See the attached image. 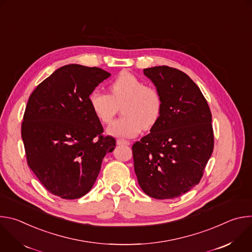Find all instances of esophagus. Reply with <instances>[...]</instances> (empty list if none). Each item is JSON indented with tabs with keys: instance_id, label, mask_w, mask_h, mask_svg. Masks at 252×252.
<instances>
[{
	"instance_id": "esophagus-1",
	"label": "esophagus",
	"mask_w": 252,
	"mask_h": 252,
	"mask_svg": "<svg viewBox=\"0 0 252 252\" xmlns=\"http://www.w3.org/2000/svg\"><path fill=\"white\" fill-rule=\"evenodd\" d=\"M117 145H119V146H129L130 142L128 140H125V139H117Z\"/></svg>"
}]
</instances>
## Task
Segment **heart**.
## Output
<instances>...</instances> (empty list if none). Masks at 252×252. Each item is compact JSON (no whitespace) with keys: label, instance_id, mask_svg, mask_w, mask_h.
Masks as SVG:
<instances>
[{"label":"heart","instance_id":"obj_1","mask_svg":"<svg viewBox=\"0 0 252 252\" xmlns=\"http://www.w3.org/2000/svg\"><path fill=\"white\" fill-rule=\"evenodd\" d=\"M110 94L93 91L89 95L91 110L101 124H110L119 105L123 106V117L107 127V132L116 137H133L141 129L156 126L162 111L159 92L127 70H123L109 86Z\"/></svg>","mask_w":252,"mask_h":252}]
</instances>
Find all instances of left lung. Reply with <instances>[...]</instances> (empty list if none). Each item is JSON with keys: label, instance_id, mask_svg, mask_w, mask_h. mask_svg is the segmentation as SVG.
Here are the masks:
<instances>
[{"label": "left lung", "instance_id": "8db88e82", "mask_svg": "<svg viewBox=\"0 0 252 252\" xmlns=\"http://www.w3.org/2000/svg\"><path fill=\"white\" fill-rule=\"evenodd\" d=\"M162 98L159 120L132 146L134 172L151 197H178L198 185L213 152L208 103L184 71L167 65L143 69Z\"/></svg>", "mask_w": 252, "mask_h": 252}]
</instances>
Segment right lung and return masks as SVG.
Returning <instances> with one entry per match:
<instances>
[{"instance_id": "obj_1", "label": "right lung", "mask_w": 252, "mask_h": 252, "mask_svg": "<svg viewBox=\"0 0 252 252\" xmlns=\"http://www.w3.org/2000/svg\"><path fill=\"white\" fill-rule=\"evenodd\" d=\"M111 74L81 64L63 65L29 97L22 138L30 168L42 185L63 199L87 194L116 139L103 128L89 104V95Z\"/></svg>"}]
</instances>
